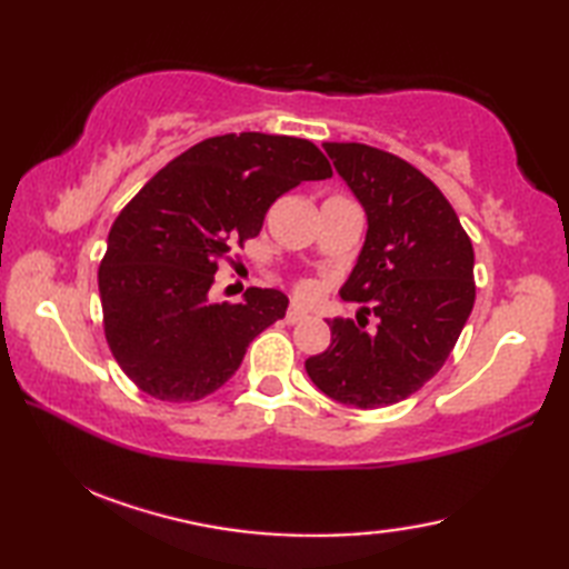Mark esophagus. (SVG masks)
Wrapping results in <instances>:
<instances>
[{"mask_svg":"<svg viewBox=\"0 0 569 569\" xmlns=\"http://www.w3.org/2000/svg\"><path fill=\"white\" fill-rule=\"evenodd\" d=\"M306 318H308V310L300 308V306H291V308H288V312H286V322L288 325H296V322L306 320Z\"/></svg>","mask_w":569,"mask_h":569,"instance_id":"1","label":"esophagus"}]
</instances>
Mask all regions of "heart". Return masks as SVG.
Returning <instances> with one entry per match:
<instances>
[{"instance_id":"b5f03b06","label":"heart","mask_w":569,"mask_h":569,"mask_svg":"<svg viewBox=\"0 0 569 569\" xmlns=\"http://www.w3.org/2000/svg\"><path fill=\"white\" fill-rule=\"evenodd\" d=\"M298 291H300V296H312V291H316V288H312V283H300Z\"/></svg>"}]
</instances>
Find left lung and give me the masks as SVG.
Instances as JSON below:
<instances>
[{"label": "left lung", "instance_id": "8db88e82", "mask_svg": "<svg viewBox=\"0 0 569 569\" xmlns=\"http://www.w3.org/2000/svg\"><path fill=\"white\" fill-rule=\"evenodd\" d=\"M325 151L367 212V237L345 300L369 303L365 320H328L332 342L306 371L332 401L383 408L440 371L475 308V249L430 178L367 143L328 141Z\"/></svg>", "mask_w": 569, "mask_h": 569}]
</instances>
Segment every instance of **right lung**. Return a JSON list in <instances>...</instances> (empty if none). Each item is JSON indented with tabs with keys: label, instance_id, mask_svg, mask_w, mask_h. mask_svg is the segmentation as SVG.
Masks as SVG:
<instances>
[{
	"label": "right lung",
	"instance_id": "obj_1",
	"mask_svg": "<svg viewBox=\"0 0 569 569\" xmlns=\"http://www.w3.org/2000/svg\"><path fill=\"white\" fill-rule=\"evenodd\" d=\"M330 176L312 141L241 131L180 153L119 212L98 273L104 335L143 393L198 401L234 377L288 296L249 288L241 303H214L217 261L261 232L276 198Z\"/></svg>",
	"mask_w": 569,
	"mask_h": 569
}]
</instances>
